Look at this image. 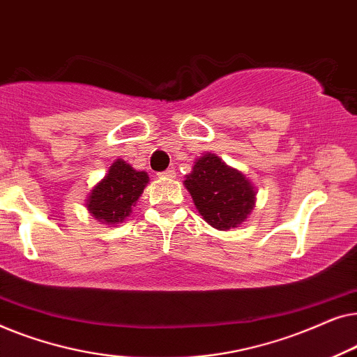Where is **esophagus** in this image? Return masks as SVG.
<instances>
[{"label": "esophagus", "instance_id": "esophagus-1", "mask_svg": "<svg viewBox=\"0 0 357 357\" xmlns=\"http://www.w3.org/2000/svg\"><path fill=\"white\" fill-rule=\"evenodd\" d=\"M160 178H175V169H167L164 172L159 174Z\"/></svg>", "mask_w": 357, "mask_h": 357}]
</instances>
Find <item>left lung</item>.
<instances>
[{
    "label": "left lung",
    "instance_id": "1",
    "mask_svg": "<svg viewBox=\"0 0 357 357\" xmlns=\"http://www.w3.org/2000/svg\"><path fill=\"white\" fill-rule=\"evenodd\" d=\"M183 185L204 221L219 231L241 226L255 208L257 192L250 180L216 154L197 159Z\"/></svg>",
    "mask_w": 357,
    "mask_h": 357
}]
</instances>
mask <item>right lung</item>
Masks as SVG:
<instances>
[{
  "mask_svg": "<svg viewBox=\"0 0 357 357\" xmlns=\"http://www.w3.org/2000/svg\"><path fill=\"white\" fill-rule=\"evenodd\" d=\"M148 182V174L135 170L125 160L116 159L105 177L91 190L86 203L87 211L99 222L116 226L130 216L131 208Z\"/></svg>",
  "mask_w": 357,
  "mask_h": 357,
  "instance_id": "right-lung-1",
  "label": "right lung"
}]
</instances>
